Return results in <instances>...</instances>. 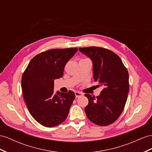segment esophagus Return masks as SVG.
<instances>
[{
	"label": "esophagus",
	"mask_w": 152,
	"mask_h": 152,
	"mask_svg": "<svg viewBox=\"0 0 152 152\" xmlns=\"http://www.w3.org/2000/svg\"><path fill=\"white\" fill-rule=\"evenodd\" d=\"M75 95H76V98H80V97L83 96V94L80 92H75Z\"/></svg>",
	"instance_id": "34e87169"
}]
</instances>
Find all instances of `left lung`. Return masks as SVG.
Instances as JSON below:
<instances>
[{"label": "left lung", "mask_w": 152, "mask_h": 152, "mask_svg": "<svg viewBox=\"0 0 152 152\" xmlns=\"http://www.w3.org/2000/svg\"><path fill=\"white\" fill-rule=\"evenodd\" d=\"M91 59L93 77L103 89L99 96L85 94L88 99L85 111L88 119L99 126H107L118 119L124 109L129 91L126 68L115 53L99 47L79 49Z\"/></svg>", "instance_id": "1"}]
</instances>
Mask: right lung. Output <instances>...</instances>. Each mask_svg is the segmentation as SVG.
<instances>
[{
    "mask_svg": "<svg viewBox=\"0 0 152 152\" xmlns=\"http://www.w3.org/2000/svg\"><path fill=\"white\" fill-rule=\"evenodd\" d=\"M77 48L54 49L37 54L22 77V94L31 115L38 123L53 127L67 118L75 94L54 92V80L63 76L65 64Z\"/></svg>",
    "mask_w": 152,
    "mask_h": 152,
    "instance_id": "right-lung-1",
    "label": "right lung"
}]
</instances>
